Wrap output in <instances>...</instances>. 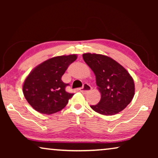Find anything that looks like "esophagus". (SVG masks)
<instances>
[{"mask_svg": "<svg viewBox=\"0 0 158 158\" xmlns=\"http://www.w3.org/2000/svg\"><path fill=\"white\" fill-rule=\"evenodd\" d=\"M91 89H92L91 86H90V85H88V84H87V83H85L83 85V87L80 89V91L82 93H87V92H89L90 90H91Z\"/></svg>", "mask_w": 158, "mask_h": 158, "instance_id": "1", "label": "esophagus"}]
</instances>
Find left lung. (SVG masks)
Segmentation results:
<instances>
[{"label":"left lung","instance_id":"obj_1","mask_svg":"<svg viewBox=\"0 0 158 158\" xmlns=\"http://www.w3.org/2000/svg\"><path fill=\"white\" fill-rule=\"evenodd\" d=\"M84 61L94 71L101 94L96 105L90 106L97 113L111 116L124 110L135 95V83L127 70L107 56L83 54Z\"/></svg>","mask_w":158,"mask_h":158}]
</instances>
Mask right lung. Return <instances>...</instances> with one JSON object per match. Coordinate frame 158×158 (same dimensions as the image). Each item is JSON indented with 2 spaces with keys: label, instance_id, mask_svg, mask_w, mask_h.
<instances>
[{
  "label": "right lung",
  "instance_id": "obj_1",
  "mask_svg": "<svg viewBox=\"0 0 158 158\" xmlns=\"http://www.w3.org/2000/svg\"><path fill=\"white\" fill-rule=\"evenodd\" d=\"M77 59L76 55L51 58L36 66L26 78L23 93L28 103L41 114H52L68 104L74 94L67 92L62 81L68 66Z\"/></svg>",
  "mask_w": 158,
  "mask_h": 158
}]
</instances>
